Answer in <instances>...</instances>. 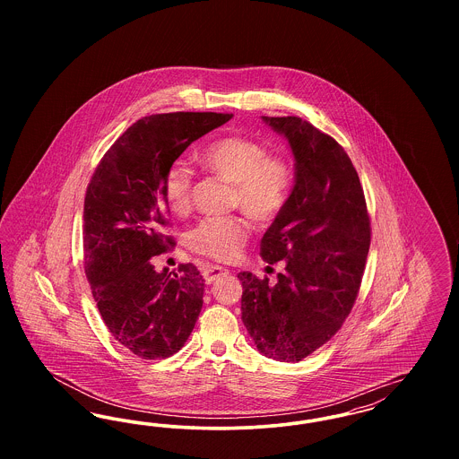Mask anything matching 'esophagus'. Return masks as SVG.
I'll list each match as a JSON object with an SVG mask.
<instances>
[{"instance_id": "34e87169", "label": "esophagus", "mask_w": 459, "mask_h": 459, "mask_svg": "<svg viewBox=\"0 0 459 459\" xmlns=\"http://www.w3.org/2000/svg\"><path fill=\"white\" fill-rule=\"evenodd\" d=\"M225 275H229V270L221 268V266H208L203 270V277H204L206 284H213L215 281H219Z\"/></svg>"}]
</instances>
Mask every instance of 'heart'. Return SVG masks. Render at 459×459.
<instances>
[{"mask_svg":"<svg viewBox=\"0 0 459 459\" xmlns=\"http://www.w3.org/2000/svg\"><path fill=\"white\" fill-rule=\"evenodd\" d=\"M199 163L232 182L230 204L240 206L258 221L277 219L292 195L296 170L292 161L281 153H268L266 146L242 134H227L208 143L199 154ZM195 182L193 169L174 161L163 178V196L172 212L189 208ZM251 234V223L244 215L204 217L189 232V247L203 256L230 262Z\"/></svg>","mask_w":459,"mask_h":459,"instance_id":"heart-1","label":"heart"}]
</instances>
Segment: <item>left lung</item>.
I'll return each mask as SVG.
<instances>
[{
  "label": "left lung",
  "instance_id": "1",
  "mask_svg": "<svg viewBox=\"0 0 459 459\" xmlns=\"http://www.w3.org/2000/svg\"><path fill=\"white\" fill-rule=\"evenodd\" d=\"M263 122L287 137L296 182L260 246L263 260L281 262L284 270L273 285L240 272V311L260 352L294 363L346 322L370 249V217L358 172L333 137L299 117Z\"/></svg>",
  "mask_w": 459,
  "mask_h": 459
}]
</instances>
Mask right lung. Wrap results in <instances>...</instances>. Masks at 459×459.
I'll return each mask as SVG.
<instances>
[{
  "label": "right lung",
  "instance_id": "obj_1",
  "mask_svg": "<svg viewBox=\"0 0 459 459\" xmlns=\"http://www.w3.org/2000/svg\"><path fill=\"white\" fill-rule=\"evenodd\" d=\"M232 113L150 115L101 158L84 199V270L115 341L143 359L169 358L196 325L204 281L193 263L154 270L152 258L175 246L163 178L186 148Z\"/></svg>",
  "mask_w": 459,
  "mask_h": 459
}]
</instances>
